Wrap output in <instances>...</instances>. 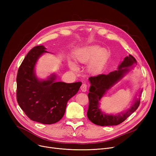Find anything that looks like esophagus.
I'll return each instance as SVG.
<instances>
[{
	"instance_id": "esophagus-1",
	"label": "esophagus",
	"mask_w": 156,
	"mask_h": 156,
	"mask_svg": "<svg viewBox=\"0 0 156 156\" xmlns=\"http://www.w3.org/2000/svg\"><path fill=\"white\" fill-rule=\"evenodd\" d=\"M81 90L82 92H86L87 89V85L86 83H83L81 86Z\"/></svg>"
}]
</instances>
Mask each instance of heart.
<instances>
[{
	"mask_svg": "<svg viewBox=\"0 0 156 156\" xmlns=\"http://www.w3.org/2000/svg\"><path fill=\"white\" fill-rule=\"evenodd\" d=\"M107 58V51L97 45L85 48L77 57V60L81 63H87L91 61L89 64V70L93 73H100L104 66ZM70 67L73 70H76V66L70 63Z\"/></svg>",
	"mask_w": 156,
	"mask_h": 156,
	"instance_id": "b5f03b06",
	"label": "heart"
}]
</instances>
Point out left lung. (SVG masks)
I'll return each mask as SVG.
<instances>
[{"label":"left lung","instance_id":"8db88e82","mask_svg":"<svg viewBox=\"0 0 156 156\" xmlns=\"http://www.w3.org/2000/svg\"><path fill=\"white\" fill-rule=\"evenodd\" d=\"M136 64L135 57L132 55L125 57L118 67V69L107 75L101 74L89 78L91 86L89 89L88 97L89 100L87 117L93 123L99 126L118 125L123 122L131 114L134 112L140 105V98L136 99L133 105L125 113L118 115H108L101 111L99 102L108 90L119 81L126 73L133 68L132 65Z\"/></svg>","mask_w":156,"mask_h":156}]
</instances>
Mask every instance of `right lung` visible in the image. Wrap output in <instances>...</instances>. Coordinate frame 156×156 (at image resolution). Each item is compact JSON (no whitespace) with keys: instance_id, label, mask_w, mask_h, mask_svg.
I'll list each match as a JSON object with an SVG mask.
<instances>
[{"instance_id":"right-lung-1","label":"right lung","mask_w":156,"mask_h":156,"mask_svg":"<svg viewBox=\"0 0 156 156\" xmlns=\"http://www.w3.org/2000/svg\"><path fill=\"white\" fill-rule=\"evenodd\" d=\"M45 49L43 45L36 46L24 57L16 78V99L31 120L51 125L63 117L68 101L78 92L81 82H56L54 75L47 80H38L34 68L38 57L47 52Z\"/></svg>"}]
</instances>
